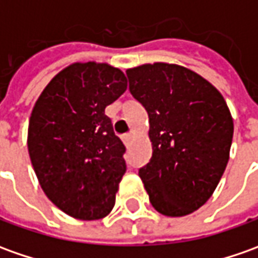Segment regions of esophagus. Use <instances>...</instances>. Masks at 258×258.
I'll use <instances>...</instances> for the list:
<instances>
[{
  "instance_id": "obj_1",
  "label": "esophagus",
  "mask_w": 258,
  "mask_h": 258,
  "mask_svg": "<svg viewBox=\"0 0 258 258\" xmlns=\"http://www.w3.org/2000/svg\"><path fill=\"white\" fill-rule=\"evenodd\" d=\"M122 141L130 145V144L134 141V134H125V136H122Z\"/></svg>"
}]
</instances>
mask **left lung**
I'll use <instances>...</instances> for the list:
<instances>
[{
    "mask_svg": "<svg viewBox=\"0 0 258 258\" xmlns=\"http://www.w3.org/2000/svg\"><path fill=\"white\" fill-rule=\"evenodd\" d=\"M130 92L148 113L152 157L140 169L154 209L186 216L209 201L230 157L233 118L215 86L175 63L127 69Z\"/></svg>",
    "mask_w": 258,
    "mask_h": 258,
    "instance_id": "obj_1",
    "label": "left lung"
}]
</instances>
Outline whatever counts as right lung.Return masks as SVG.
I'll use <instances>...</instances> for the list:
<instances>
[{
    "label": "right lung",
    "instance_id": "1",
    "mask_svg": "<svg viewBox=\"0 0 258 258\" xmlns=\"http://www.w3.org/2000/svg\"><path fill=\"white\" fill-rule=\"evenodd\" d=\"M127 90L108 63L76 62L43 89L29 118L28 151L49 201L66 215L97 220L114 208L125 147L104 114Z\"/></svg>",
    "mask_w": 258,
    "mask_h": 258
}]
</instances>
